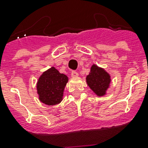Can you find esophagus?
Masks as SVG:
<instances>
[{
	"mask_svg": "<svg viewBox=\"0 0 148 148\" xmlns=\"http://www.w3.org/2000/svg\"><path fill=\"white\" fill-rule=\"evenodd\" d=\"M71 77H78V73L77 71H72Z\"/></svg>",
	"mask_w": 148,
	"mask_h": 148,
	"instance_id": "esophagus-1",
	"label": "esophagus"
}]
</instances>
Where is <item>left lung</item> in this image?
Returning a JSON list of instances; mask_svg holds the SVG:
<instances>
[{"label":"left lung","instance_id":"1","mask_svg":"<svg viewBox=\"0 0 148 148\" xmlns=\"http://www.w3.org/2000/svg\"><path fill=\"white\" fill-rule=\"evenodd\" d=\"M86 82L90 90L101 97L107 95L111 83V77L104 68L94 64L90 67V73L86 77Z\"/></svg>","mask_w":148,"mask_h":148}]
</instances>
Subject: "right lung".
<instances>
[{
    "instance_id": "add662e5",
    "label": "right lung",
    "mask_w": 148,
    "mask_h": 148,
    "mask_svg": "<svg viewBox=\"0 0 148 148\" xmlns=\"http://www.w3.org/2000/svg\"><path fill=\"white\" fill-rule=\"evenodd\" d=\"M68 80L67 75L60 73L54 67L43 72L36 84L39 101L46 105L60 103Z\"/></svg>"
}]
</instances>
